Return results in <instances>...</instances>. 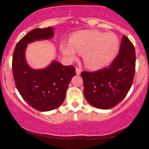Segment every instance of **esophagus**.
I'll return each mask as SVG.
<instances>
[{"label":"esophagus","instance_id":"obj_1","mask_svg":"<svg viewBox=\"0 0 149 149\" xmlns=\"http://www.w3.org/2000/svg\"><path fill=\"white\" fill-rule=\"evenodd\" d=\"M76 74H77V75H80V73H81V69L80 68H76Z\"/></svg>","mask_w":149,"mask_h":149}]
</instances>
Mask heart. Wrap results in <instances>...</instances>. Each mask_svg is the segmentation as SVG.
Listing matches in <instances>:
<instances>
[{
    "instance_id": "1",
    "label": "heart",
    "mask_w": 149,
    "mask_h": 149,
    "mask_svg": "<svg viewBox=\"0 0 149 149\" xmlns=\"http://www.w3.org/2000/svg\"><path fill=\"white\" fill-rule=\"evenodd\" d=\"M119 39L113 33H105L97 30L79 31L72 34L69 42H62L60 50L69 61L83 53L85 65L91 69H101L115 58L119 49Z\"/></svg>"
}]
</instances>
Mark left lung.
Wrapping results in <instances>:
<instances>
[{
	"label": "left lung",
	"instance_id": "1",
	"mask_svg": "<svg viewBox=\"0 0 149 149\" xmlns=\"http://www.w3.org/2000/svg\"><path fill=\"white\" fill-rule=\"evenodd\" d=\"M135 60L132 43L123 36L119 54L110 66L94 72L81 73L88 102L96 108L108 110L122 101L132 84Z\"/></svg>",
	"mask_w": 149,
	"mask_h": 149
}]
</instances>
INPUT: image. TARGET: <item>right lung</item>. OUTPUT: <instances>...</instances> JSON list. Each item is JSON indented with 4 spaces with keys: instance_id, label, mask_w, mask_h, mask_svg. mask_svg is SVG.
<instances>
[{
    "instance_id": "1",
    "label": "right lung",
    "mask_w": 149,
    "mask_h": 149,
    "mask_svg": "<svg viewBox=\"0 0 149 149\" xmlns=\"http://www.w3.org/2000/svg\"><path fill=\"white\" fill-rule=\"evenodd\" d=\"M53 36L52 27L32 30L17 44L12 58L13 76L18 91L28 104L41 112L55 110L61 105L69 83L76 75L74 66H63L56 61L43 69H35L28 65L25 58L28 44Z\"/></svg>"
}]
</instances>
